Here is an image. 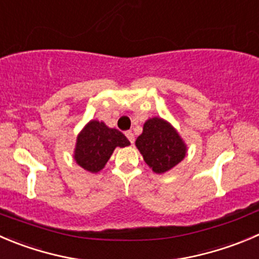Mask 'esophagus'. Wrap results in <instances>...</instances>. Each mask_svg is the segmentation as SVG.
<instances>
[{"label": "esophagus", "mask_w": 259, "mask_h": 259, "mask_svg": "<svg viewBox=\"0 0 259 259\" xmlns=\"http://www.w3.org/2000/svg\"><path fill=\"white\" fill-rule=\"evenodd\" d=\"M125 135H126V138L129 139V142L134 143V134H133V132H130V130H127V132H125Z\"/></svg>", "instance_id": "1"}]
</instances>
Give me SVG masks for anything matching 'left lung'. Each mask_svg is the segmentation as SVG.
<instances>
[{"label":"left lung","mask_w":259,"mask_h":259,"mask_svg":"<svg viewBox=\"0 0 259 259\" xmlns=\"http://www.w3.org/2000/svg\"><path fill=\"white\" fill-rule=\"evenodd\" d=\"M135 145L145 163L159 175L177 165L187 150L177 130L160 117H152L144 122Z\"/></svg>","instance_id":"left-lung-1"}]
</instances>
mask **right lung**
Masks as SVG:
<instances>
[{
  "label": "right lung",
  "instance_id": "add662e5",
  "mask_svg": "<svg viewBox=\"0 0 259 259\" xmlns=\"http://www.w3.org/2000/svg\"><path fill=\"white\" fill-rule=\"evenodd\" d=\"M129 144L121 132L106 126L102 121L91 120L77 137L74 160L83 169L96 173L105 167L115 148Z\"/></svg>",
  "mask_w": 259,
  "mask_h": 259
}]
</instances>
